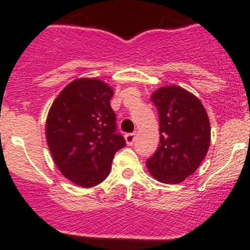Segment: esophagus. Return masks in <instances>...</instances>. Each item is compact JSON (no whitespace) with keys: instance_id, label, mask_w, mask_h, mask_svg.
<instances>
[{"instance_id":"34e87169","label":"esophagus","mask_w":250,"mask_h":250,"mask_svg":"<svg viewBox=\"0 0 250 250\" xmlns=\"http://www.w3.org/2000/svg\"><path fill=\"white\" fill-rule=\"evenodd\" d=\"M135 133H128V134L125 135V143L128 144V145H133V143H134L135 140Z\"/></svg>"}]
</instances>
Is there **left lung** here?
I'll list each match as a JSON object with an SVG mask.
<instances>
[{
    "instance_id": "8db88e82",
    "label": "left lung",
    "mask_w": 250,
    "mask_h": 250,
    "mask_svg": "<svg viewBox=\"0 0 250 250\" xmlns=\"http://www.w3.org/2000/svg\"><path fill=\"white\" fill-rule=\"evenodd\" d=\"M160 120V145L146 167L156 180L179 184L196 172L208 152L210 123L196 95L165 85L151 95Z\"/></svg>"
}]
</instances>
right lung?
<instances>
[{"instance_id": "1", "label": "right lung", "mask_w": 250, "mask_h": 250, "mask_svg": "<svg viewBox=\"0 0 250 250\" xmlns=\"http://www.w3.org/2000/svg\"><path fill=\"white\" fill-rule=\"evenodd\" d=\"M113 89L98 78H77L59 93L46 121V139L60 173L82 188L106 179L113 156L125 145L116 133Z\"/></svg>"}]
</instances>
